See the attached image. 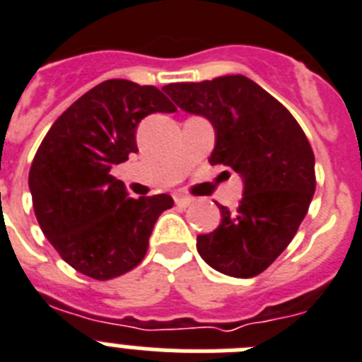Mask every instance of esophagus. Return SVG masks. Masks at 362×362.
Returning <instances> with one entry per match:
<instances>
[{
	"mask_svg": "<svg viewBox=\"0 0 362 362\" xmlns=\"http://www.w3.org/2000/svg\"><path fill=\"white\" fill-rule=\"evenodd\" d=\"M175 204H177L178 207H182V209H185V207H189V205L193 204V198H189V197H175Z\"/></svg>",
	"mask_w": 362,
	"mask_h": 362,
	"instance_id": "esophagus-1",
	"label": "esophagus"
}]
</instances>
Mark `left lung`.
Listing matches in <instances>:
<instances>
[{"label": "left lung", "mask_w": 362, "mask_h": 362, "mask_svg": "<svg viewBox=\"0 0 362 362\" xmlns=\"http://www.w3.org/2000/svg\"><path fill=\"white\" fill-rule=\"evenodd\" d=\"M162 90L185 113L209 120L216 136L209 162L233 169L243 182L238 211L216 204L220 226L198 234V254L221 274L258 276L292 242L314 197L308 139L291 112L245 76Z\"/></svg>", "instance_id": "left-lung-1"}]
</instances>
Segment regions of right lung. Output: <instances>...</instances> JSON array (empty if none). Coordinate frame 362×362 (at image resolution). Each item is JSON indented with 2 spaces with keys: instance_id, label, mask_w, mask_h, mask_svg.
<instances>
[{
  "instance_id": "obj_1",
  "label": "right lung",
  "mask_w": 362,
  "mask_h": 362,
  "mask_svg": "<svg viewBox=\"0 0 362 362\" xmlns=\"http://www.w3.org/2000/svg\"><path fill=\"white\" fill-rule=\"evenodd\" d=\"M177 108L155 86L126 79L97 84L48 129L32 162L28 187L41 230L81 274L112 279L135 269L169 194L128 197L112 168L136 153V126Z\"/></svg>"
}]
</instances>
